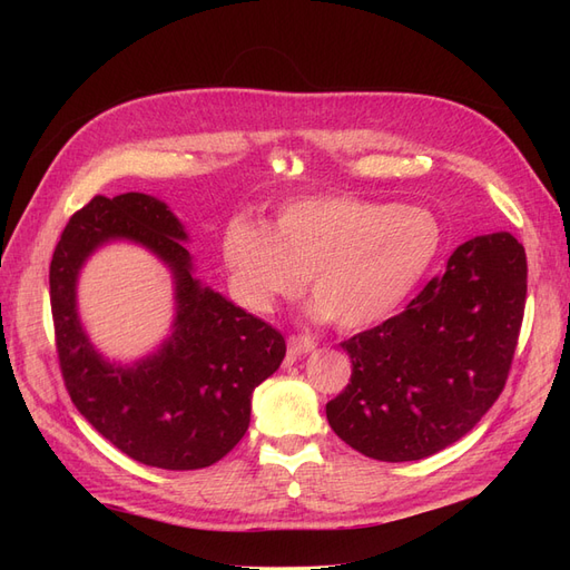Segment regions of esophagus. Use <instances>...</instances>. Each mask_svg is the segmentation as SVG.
Segmentation results:
<instances>
[{
    "label": "esophagus",
    "mask_w": 570,
    "mask_h": 570,
    "mask_svg": "<svg viewBox=\"0 0 570 570\" xmlns=\"http://www.w3.org/2000/svg\"><path fill=\"white\" fill-rule=\"evenodd\" d=\"M316 350V342L312 337H304V335H292L287 340V358H299L308 352Z\"/></svg>",
    "instance_id": "obj_1"
}]
</instances>
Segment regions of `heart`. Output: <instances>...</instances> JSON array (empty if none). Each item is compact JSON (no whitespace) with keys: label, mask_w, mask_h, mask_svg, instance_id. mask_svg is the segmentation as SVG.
Segmentation results:
<instances>
[{"label":"heart","mask_w":570,"mask_h":570,"mask_svg":"<svg viewBox=\"0 0 570 570\" xmlns=\"http://www.w3.org/2000/svg\"><path fill=\"white\" fill-rule=\"evenodd\" d=\"M220 249L235 295L252 312H273L308 278L316 297L308 314L366 331L387 321L433 268L442 226L421 206L321 195L283 206L271 230L233 220Z\"/></svg>","instance_id":"b5f03b06"}]
</instances>
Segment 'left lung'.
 <instances>
[{"instance_id": "left-lung-1", "label": "left lung", "mask_w": 570, "mask_h": 570, "mask_svg": "<svg viewBox=\"0 0 570 570\" xmlns=\"http://www.w3.org/2000/svg\"><path fill=\"white\" fill-rule=\"evenodd\" d=\"M528 266L509 233L478 235L402 314L342 342L352 377L325 404L335 435L377 461H419L461 440L502 394Z\"/></svg>"}]
</instances>
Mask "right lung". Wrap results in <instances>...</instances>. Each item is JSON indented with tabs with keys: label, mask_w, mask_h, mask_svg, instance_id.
<instances>
[{
	"label": "right lung",
	"mask_w": 570,
	"mask_h": 570,
	"mask_svg": "<svg viewBox=\"0 0 570 570\" xmlns=\"http://www.w3.org/2000/svg\"><path fill=\"white\" fill-rule=\"evenodd\" d=\"M130 242L157 255L175 281V323L135 362L107 360L77 312V281L101 246ZM180 218L159 197H95L71 216L49 266L57 352L73 404L130 459L166 471L206 469L243 440L252 394L285 358V337L195 275Z\"/></svg>",
	"instance_id": "obj_1"
}]
</instances>
